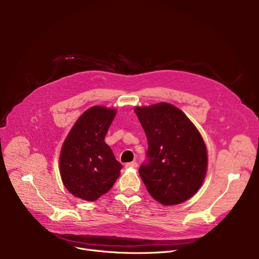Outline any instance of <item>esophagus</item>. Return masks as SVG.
<instances>
[{"label":"esophagus","instance_id":"1","mask_svg":"<svg viewBox=\"0 0 259 259\" xmlns=\"http://www.w3.org/2000/svg\"><path fill=\"white\" fill-rule=\"evenodd\" d=\"M126 167L128 168H137L138 167V161H130V162H127L126 164Z\"/></svg>","mask_w":259,"mask_h":259}]
</instances>
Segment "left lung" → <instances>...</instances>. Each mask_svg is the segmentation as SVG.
<instances>
[{
  "mask_svg": "<svg viewBox=\"0 0 259 259\" xmlns=\"http://www.w3.org/2000/svg\"><path fill=\"white\" fill-rule=\"evenodd\" d=\"M147 137V159L139 173L150 195L165 206L189 199L206 176L208 156L198 130L171 104L135 107Z\"/></svg>",
  "mask_w": 259,
  "mask_h": 259,
  "instance_id": "left-lung-1",
  "label": "left lung"
}]
</instances>
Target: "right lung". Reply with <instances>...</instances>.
Wrapping results in <instances>:
<instances>
[{
	"label": "right lung",
	"mask_w": 259,
	"mask_h": 259,
	"mask_svg": "<svg viewBox=\"0 0 259 259\" xmlns=\"http://www.w3.org/2000/svg\"><path fill=\"white\" fill-rule=\"evenodd\" d=\"M115 113V109L102 106L88 109L63 144L60 155L62 181L75 197L97 200L118 179L122 166L105 143Z\"/></svg>",
	"instance_id": "add662e5"
}]
</instances>
